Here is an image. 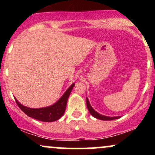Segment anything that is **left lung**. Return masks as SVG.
I'll list each match as a JSON object with an SVG mask.
<instances>
[{"instance_id":"obj_1","label":"left lung","mask_w":155,"mask_h":155,"mask_svg":"<svg viewBox=\"0 0 155 155\" xmlns=\"http://www.w3.org/2000/svg\"><path fill=\"white\" fill-rule=\"evenodd\" d=\"M86 101H87V106L89 111H90V113L91 114L92 116L95 117V118L99 119V120H116V119H119L120 117H106V116H104V115H101L100 114L97 113V112H96L95 110L92 108V106H90V102H89L87 97Z\"/></svg>"}]
</instances>
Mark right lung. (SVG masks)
<instances>
[{"mask_svg":"<svg viewBox=\"0 0 155 155\" xmlns=\"http://www.w3.org/2000/svg\"><path fill=\"white\" fill-rule=\"evenodd\" d=\"M74 87V84H73L56 104L49 106V107L31 108L24 106L20 103H19L16 98L15 101L19 108L28 117L39 121H42V122H54V121L59 120L65 113L68 98Z\"/></svg>","mask_w":155,"mask_h":155,"instance_id":"add662e5","label":"right lung"}]
</instances>
